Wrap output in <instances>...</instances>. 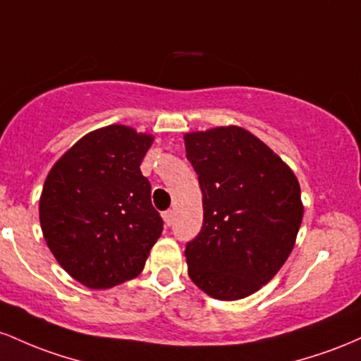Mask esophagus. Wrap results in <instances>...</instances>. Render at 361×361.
<instances>
[{"label":"esophagus","instance_id":"1","mask_svg":"<svg viewBox=\"0 0 361 361\" xmlns=\"http://www.w3.org/2000/svg\"><path fill=\"white\" fill-rule=\"evenodd\" d=\"M161 218H164L165 225L170 226V225H172V220H173V212H172V209H167V212L161 214Z\"/></svg>","mask_w":361,"mask_h":361}]
</instances>
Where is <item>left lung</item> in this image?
<instances>
[{
	"instance_id": "8db88e82",
	"label": "left lung",
	"mask_w": 361,
	"mask_h": 361,
	"mask_svg": "<svg viewBox=\"0 0 361 361\" xmlns=\"http://www.w3.org/2000/svg\"><path fill=\"white\" fill-rule=\"evenodd\" d=\"M202 192V226L185 245L194 285L240 300L274 278L303 218L297 176L268 145L238 126L184 135Z\"/></svg>"
}]
</instances>
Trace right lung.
<instances>
[{
	"mask_svg": "<svg viewBox=\"0 0 361 361\" xmlns=\"http://www.w3.org/2000/svg\"><path fill=\"white\" fill-rule=\"evenodd\" d=\"M152 135L111 124L52 165L39 201L46 244L61 268L93 290L136 278L164 230L140 165Z\"/></svg>",
	"mask_w": 361,
	"mask_h": 361,
	"instance_id": "right-lung-1",
	"label": "right lung"
}]
</instances>
